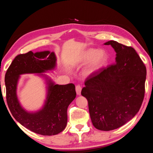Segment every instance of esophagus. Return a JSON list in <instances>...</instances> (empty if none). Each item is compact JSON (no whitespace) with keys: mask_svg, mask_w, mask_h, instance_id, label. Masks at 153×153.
Wrapping results in <instances>:
<instances>
[{"mask_svg":"<svg viewBox=\"0 0 153 153\" xmlns=\"http://www.w3.org/2000/svg\"><path fill=\"white\" fill-rule=\"evenodd\" d=\"M75 89H76V92L77 95H80L81 94V91H82L81 86L79 85H76Z\"/></svg>","mask_w":153,"mask_h":153,"instance_id":"esophagus-1","label":"esophagus"}]
</instances>
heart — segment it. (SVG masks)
Segmentation results:
<instances>
[{
	"label": "heart",
	"instance_id": "b5f03b06",
	"mask_svg": "<svg viewBox=\"0 0 153 153\" xmlns=\"http://www.w3.org/2000/svg\"><path fill=\"white\" fill-rule=\"evenodd\" d=\"M107 60L108 55L104 50L90 48L85 50L81 55L79 62L85 64L90 62L83 71L85 76H90L102 68Z\"/></svg>",
	"mask_w": 153,
	"mask_h": 153
}]
</instances>
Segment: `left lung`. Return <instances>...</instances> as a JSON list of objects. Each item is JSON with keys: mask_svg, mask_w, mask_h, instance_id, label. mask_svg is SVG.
I'll list each match as a JSON object with an SVG mask.
<instances>
[{"mask_svg": "<svg viewBox=\"0 0 153 153\" xmlns=\"http://www.w3.org/2000/svg\"><path fill=\"white\" fill-rule=\"evenodd\" d=\"M114 65L91 75L81 94L88 101L93 126L101 131L119 128L139 111L145 94L146 68L135 50L111 40Z\"/></svg>", "mask_w": 153, "mask_h": 153, "instance_id": "left-lung-1", "label": "left lung"}]
</instances>
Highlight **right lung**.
Here are the masks:
<instances>
[{
    "instance_id": "1",
    "label": "right lung",
    "mask_w": 153,
    "mask_h": 153,
    "mask_svg": "<svg viewBox=\"0 0 153 153\" xmlns=\"http://www.w3.org/2000/svg\"><path fill=\"white\" fill-rule=\"evenodd\" d=\"M57 67L55 52L49 50L20 54L13 60L5 76L6 100L10 112L16 121L29 130L42 135L51 136L65 129L68 106L76 98L75 86L73 84H56L45 73ZM37 74L46 85V98L38 111H28L22 107L17 95L20 75Z\"/></svg>"
}]
</instances>
